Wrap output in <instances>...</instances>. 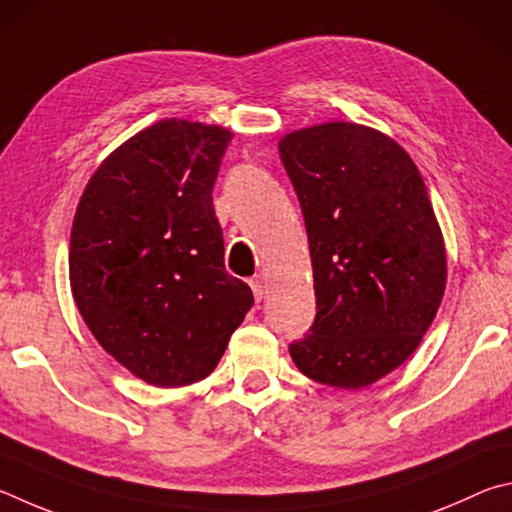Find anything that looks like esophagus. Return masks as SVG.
<instances>
[{
	"label": "esophagus",
	"instance_id": "esophagus-1",
	"mask_svg": "<svg viewBox=\"0 0 512 512\" xmlns=\"http://www.w3.org/2000/svg\"><path fill=\"white\" fill-rule=\"evenodd\" d=\"M251 285V292H254V299L261 301L265 297V279L263 276H254V279H249Z\"/></svg>",
	"mask_w": 512,
	"mask_h": 512
}]
</instances>
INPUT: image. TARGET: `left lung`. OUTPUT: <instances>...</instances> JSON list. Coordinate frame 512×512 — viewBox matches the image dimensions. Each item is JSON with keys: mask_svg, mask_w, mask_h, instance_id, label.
<instances>
[{"mask_svg": "<svg viewBox=\"0 0 512 512\" xmlns=\"http://www.w3.org/2000/svg\"><path fill=\"white\" fill-rule=\"evenodd\" d=\"M279 155L306 220L317 317L290 344L306 378L357 391L405 364L441 306L447 256L423 177L369 125L294 130Z\"/></svg>", "mask_w": 512, "mask_h": 512, "instance_id": "obj_1", "label": "left lung"}]
</instances>
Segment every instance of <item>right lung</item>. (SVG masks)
Returning <instances> with one entry per match:
<instances>
[{"mask_svg":"<svg viewBox=\"0 0 512 512\" xmlns=\"http://www.w3.org/2000/svg\"><path fill=\"white\" fill-rule=\"evenodd\" d=\"M231 137L220 125L152 123L103 159L78 202L69 283L80 317L152 387L204 380L254 303L224 270L213 211Z\"/></svg>","mask_w":512,"mask_h":512,"instance_id":"add662e5","label":"right lung"}]
</instances>
